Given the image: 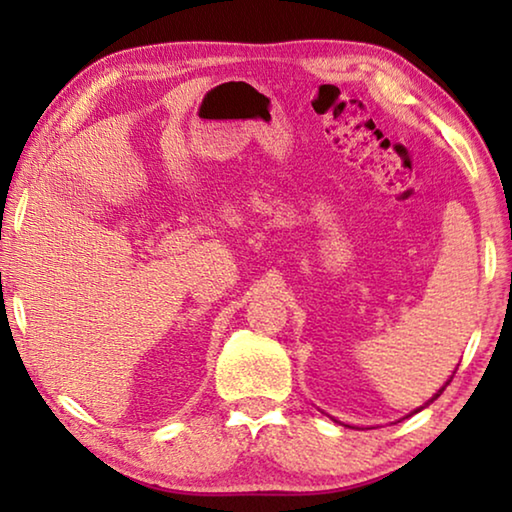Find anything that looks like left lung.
<instances>
[{
    "mask_svg": "<svg viewBox=\"0 0 512 512\" xmlns=\"http://www.w3.org/2000/svg\"><path fill=\"white\" fill-rule=\"evenodd\" d=\"M449 381H452V377H449ZM449 381H447V384H445V386H443V388H440V391H438V393H436V395H433V397H431V400H427V402H424V406H420V409H415V411H413V413H418V411H422V409H427V406H429V404H431V402H433V400H438V397H440V395H443V391H445V388H447V386H449Z\"/></svg>",
    "mask_w": 512,
    "mask_h": 512,
    "instance_id": "8db88e82",
    "label": "left lung"
}]
</instances>
